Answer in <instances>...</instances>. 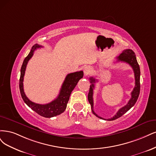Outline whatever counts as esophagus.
Wrapping results in <instances>:
<instances>
[{"label":"esophagus","instance_id":"34e87169","mask_svg":"<svg viewBox=\"0 0 156 156\" xmlns=\"http://www.w3.org/2000/svg\"><path fill=\"white\" fill-rule=\"evenodd\" d=\"M92 69L91 67L89 66H86L83 68V73H84V75L85 76H87L90 73H91Z\"/></svg>","mask_w":156,"mask_h":156}]
</instances>
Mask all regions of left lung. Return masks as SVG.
I'll use <instances>...</instances> for the list:
<instances>
[{
  "instance_id": "1",
  "label": "left lung",
  "mask_w": 156,
  "mask_h": 156,
  "mask_svg": "<svg viewBox=\"0 0 156 156\" xmlns=\"http://www.w3.org/2000/svg\"><path fill=\"white\" fill-rule=\"evenodd\" d=\"M118 62H123L125 63H128L130 66H131L134 72V76H135V87L133 88V90L132 91L131 95L132 97L128 101V104L124 105V107L120 108L117 113L115 115V116L112 117L111 119H108V120H114L119 117H120L122 115L126 113L129 109H131L135 104L136 103L137 100L138 99L139 93H140V68L139 65L137 63L136 57H135V52L131 49H126L122 51V52L120 54L119 56L117 58ZM90 82H91V85H90L89 88V92L88 94V100L89 104H91V107L92 109L93 113L96 115V116L101 119H104L101 117H99L96 113H94L93 110V89L94 87V83L96 82L97 80L94 78L93 77H91L89 78Z\"/></svg>"
}]
</instances>
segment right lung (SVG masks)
<instances>
[{
    "label": "right lung",
    "instance_id": "obj_1",
    "mask_svg": "<svg viewBox=\"0 0 156 156\" xmlns=\"http://www.w3.org/2000/svg\"><path fill=\"white\" fill-rule=\"evenodd\" d=\"M43 47L37 44H34L28 56L25 58L21 69V76L19 79V89L22 98L28 107L42 117L51 118L57 116L64 112L67 108V104L69 100L70 95L76 87L79 80L83 78V73L82 71L70 73L67 75L62 84V86L58 97L53 101L47 104H39L30 100L25 94L23 89V80L26 67L28 61L34 55L35 50Z\"/></svg>",
    "mask_w": 156,
    "mask_h": 156
}]
</instances>
